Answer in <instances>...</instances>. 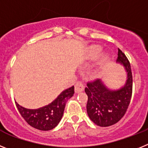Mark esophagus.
I'll use <instances>...</instances> for the list:
<instances>
[{
    "label": "esophagus",
    "instance_id": "obj_1",
    "mask_svg": "<svg viewBox=\"0 0 148 148\" xmlns=\"http://www.w3.org/2000/svg\"><path fill=\"white\" fill-rule=\"evenodd\" d=\"M84 89V85L81 82H77L74 86V91L76 93H79V92H83Z\"/></svg>",
    "mask_w": 148,
    "mask_h": 148
}]
</instances>
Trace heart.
Here are the masks:
<instances>
[{"label": "heart", "mask_w": 148, "mask_h": 148, "mask_svg": "<svg viewBox=\"0 0 148 148\" xmlns=\"http://www.w3.org/2000/svg\"><path fill=\"white\" fill-rule=\"evenodd\" d=\"M102 52V47L99 45H93L90 47L89 50L88 51V58L91 60H94V59L97 58L99 55L101 54V53ZM109 60V56L108 55H104L103 56L102 59L101 60V63L103 64L106 62L107 60Z\"/></svg>", "instance_id": "heart-1"}]
</instances>
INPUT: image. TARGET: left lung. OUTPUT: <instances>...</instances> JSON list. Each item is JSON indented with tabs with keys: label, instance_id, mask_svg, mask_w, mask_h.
<instances>
[{
	"label": "left lung",
	"instance_id": "obj_1",
	"mask_svg": "<svg viewBox=\"0 0 148 148\" xmlns=\"http://www.w3.org/2000/svg\"><path fill=\"white\" fill-rule=\"evenodd\" d=\"M117 62L127 71V80L123 87L110 90L100 79L87 83L85 92L88 96L86 110L89 119L100 127H109L119 122L128 109L133 92V76L130 64L119 48Z\"/></svg>",
	"mask_w": 148,
	"mask_h": 148
}]
</instances>
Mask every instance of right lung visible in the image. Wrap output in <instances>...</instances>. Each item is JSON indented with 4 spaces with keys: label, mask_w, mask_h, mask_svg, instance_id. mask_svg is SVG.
Segmentation results:
<instances>
[{
    "label": "right lung",
    "mask_w": 148,
    "mask_h": 148,
    "mask_svg": "<svg viewBox=\"0 0 148 148\" xmlns=\"http://www.w3.org/2000/svg\"><path fill=\"white\" fill-rule=\"evenodd\" d=\"M74 94V86L64 90L50 104L36 110L26 109L15 102L18 112L28 124L40 130L47 131L58 125L63 115L67 101Z\"/></svg>",
    "instance_id": "add662e5"
}]
</instances>
